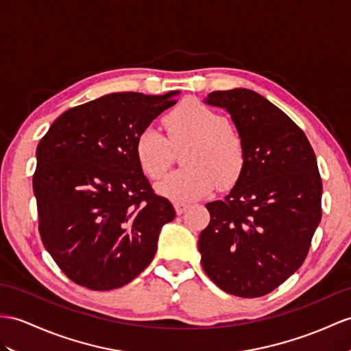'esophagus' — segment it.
Returning a JSON list of instances; mask_svg holds the SVG:
<instances>
[{
	"label": "esophagus",
	"mask_w": 351,
	"mask_h": 351,
	"mask_svg": "<svg viewBox=\"0 0 351 351\" xmlns=\"http://www.w3.org/2000/svg\"><path fill=\"white\" fill-rule=\"evenodd\" d=\"M174 208H176V213H177V215L180 216V215H183V213H184L187 208H189V205H187V204H183V202H176V204H174Z\"/></svg>",
	"instance_id": "obj_1"
}]
</instances>
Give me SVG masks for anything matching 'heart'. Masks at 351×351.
<instances>
[{
  "instance_id": "obj_1",
  "label": "heart",
  "mask_w": 351,
  "mask_h": 351,
  "mask_svg": "<svg viewBox=\"0 0 351 351\" xmlns=\"http://www.w3.org/2000/svg\"><path fill=\"white\" fill-rule=\"evenodd\" d=\"M168 138L147 126L135 138V158L141 171L158 180L174 162V149L189 144L183 153L186 165L156 184L159 195L173 201L205 198L220 186L230 189L240 180L247 152L241 134L229 126L228 117L198 99H184L164 119Z\"/></svg>"
}]
</instances>
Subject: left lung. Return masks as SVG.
<instances>
[{"label": "left lung", "instance_id": "obj_1", "mask_svg": "<svg viewBox=\"0 0 351 351\" xmlns=\"http://www.w3.org/2000/svg\"><path fill=\"white\" fill-rule=\"evenodd\" d=\"M245 143L244 173L223 201L208 202L201 263L226 293L259 298L304 263L322 219V177L304 131L249 89L215 90Z\"/></svg>", "mask_w": 351, "mask_h": 351}]
</instances>
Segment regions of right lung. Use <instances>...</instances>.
<instances>
[{
	"label": "right lung",
	"mask_w": 351,
	"mask_h": 351,
	"mask_svg": "<svg viewBox=\"0 0 351 351\" xmlns=\"http://www.w3.org/2000/svg\"><path fill=\"white\" fill-rule=\"evenodd\" d=\"M177 93H110L66 110L40 140L32 177L40 237L75 285L122 287L155 258L176 211L152 189L134 146Z\"/></svg>",
	"instance_id": "obj_1"
}]
</instances>
